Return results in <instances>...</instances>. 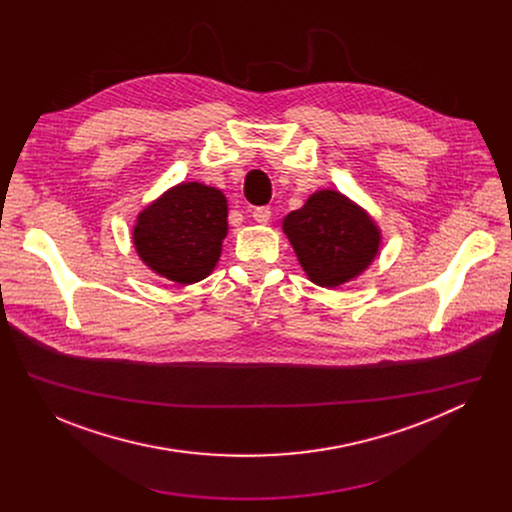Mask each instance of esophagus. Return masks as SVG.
<instances>
[{
    "mask_svg": "<svg viewBox=\"0 0 512 512\" xmlns=\"http://www.w3.org/2000/svg\"><path fill=\"white\" fill-rule=\"evenodd\" d=\"M253 218L257 223H261V225H265L269 218H271V208L269 206H257V208H253Z\"/></svg>",
    "mask_w": 512,
    "mask_h": 512,
    "instance_id": "esophagus-1",
    "label": "esophagus"
}]
</instances>
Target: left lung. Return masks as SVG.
<instances>
[{
    "mask_svg": "<svg viewBox=\"0 0 512 512\" xmlns=\"http://www.w3.org/2000/svg\"><path fill=\"white\" fill-rule=\"evenodd\" d=\"M283 233L308 277L322 287L360 275L381 245L373 218L336 190L314 192L300 210L289 212Z\"/></svg>",
    "mask_w": 512,
    "mask_h": 512,
    "instance_id": "1",
    "label": "left lung"
}]
</instances>
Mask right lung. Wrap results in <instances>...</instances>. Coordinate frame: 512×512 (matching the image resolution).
I'll use <instances>...</instances> for the list:
<instances>
[{
	"label": "right lung",
	"instance_id": "add662e5",
	"mask_svg": "<svg viewBox=\"0 0 512 512\" xmlns=\"http://www.w3.org/2000/svg\"><path fill=\"white\" fill-rule=\"evenodd\" d=\"M227 198L200 182L170 188L141 210L133 245L158 275L188 285L204 279L221 257L227 237Z\"/></svg>",
	"mask_w": 512,
	"mask_h": 512
}]
</instances>
